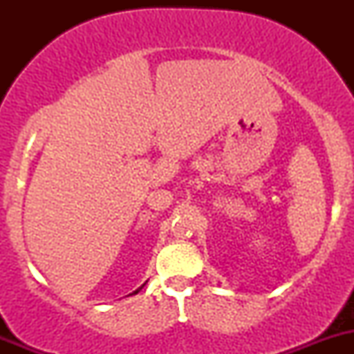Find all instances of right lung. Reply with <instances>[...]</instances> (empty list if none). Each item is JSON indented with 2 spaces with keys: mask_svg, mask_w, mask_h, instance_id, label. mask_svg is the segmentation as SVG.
<instances>
[{
  "mask_svg": "<svg viewBox=\"0 0 354 354\" xmlns=\"http://www.w3.org/2000/svg\"><path fill=\"white\" fill-rule=\"evenodd\" d=\"M140 289H142V288H138V289H137V291H133V292H135V295H137V292H138V291H140ZM133 292H131V295H133Z\"/></svg>",
  "mask_w": 354,
  "mask_h": 354,
  "instance_id": "1",
  "label": "right lung"
}]
</instances>
